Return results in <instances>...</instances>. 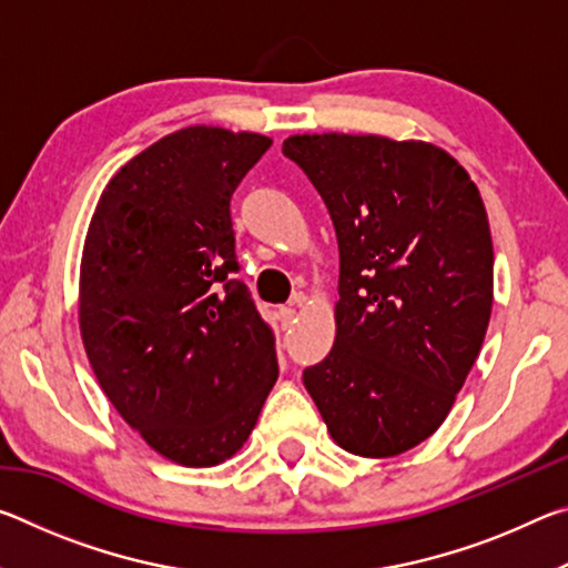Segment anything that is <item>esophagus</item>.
Listing matches in <instances>:
<instances>
[{
	"mask_svg": "<svg viewBox=\"0 0 568 568\" xmlns=\"http://www.w3.org/2000/svg\"><path fill=\"white\" fill-rule=\"evenodd\" d=\"M277 315H281V325H283V328H291L293 321L297 318V311H295L293 305H283L281 311H277Z\"/></svg>",
	"mask_w": 568,
	"mask_h": 568,
	"instance_id": "34e87169",
	"label": "esophagus"
}]
</instances>
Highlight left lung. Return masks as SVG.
Returning a JSON list of instances; mask_svg holds the SVG:
<instances>
[{
    "label": "left lung",
    "instance_id": "1",
    "mask_svg": "<svg viewBox=\"0 0 568 568\" xmlns=\"http://www.w3.org/2000/svg\"><path fill=\"white\" fill-rule=\"evenodd\" d=\"M341 250L335 341L303 383L343 450L390 458L434 436L484 345L494 243L476 182L444 148L291 134Z\"/></svg>",
    "mask_w": 568,
    "mask_h": 568
}]
</instances>
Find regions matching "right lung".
Returning a JSON list of instances; mask_svg holds the SVG:
<instances>
[{"instance_id": "obj_1", "label": "right lung", "mask_w": 568, "mask_h": 568, "mask_svg": "<svg viewBox=\"0 0 568 568\" xmlns=\"http://www.w3.org/2000/svg\"><path fill=\"white\" fill-rule=\"evenodd\" d=\"M273 145L190 124L114 172L80 263V333L104 396L178 466L225 464L277 381L275 333L237 281L233 197Z\"/></svg>"}]
</instances>
